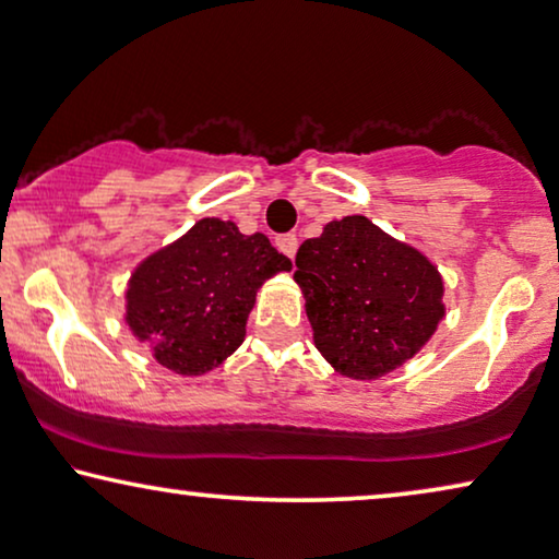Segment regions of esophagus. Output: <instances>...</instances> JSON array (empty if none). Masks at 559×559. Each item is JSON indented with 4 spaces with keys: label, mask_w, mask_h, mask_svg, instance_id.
<instances>
[{
    "label": "esophagus",
    "mask_w": 559,
    "mask_h": 559,
    "mask_svg": "<svg viewBox=\"0 0 559 559\" xmlns=\"http://www.w3.org/2000/svg\"><path fill=\"white\" fill-rule=\"evenodd\" d=\"M276 248L288 258H294L296 251H298V238L294 236V233H283V236L276 238Z\"/></svg>",
    "instance_id": "34e87169"
}]
</instances>
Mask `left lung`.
<instances>
[{"label": "left lung", "mask_w": 559, "mask_h": 559, "mask_svg": "<svg viewBox=\"0 0 559 559\" xmlns=\"http://www.w3.org/2000/svg\"><path fill=\"white\" fill-rule=\"evenodd\" d=\"M316 348L352 379L394 371L444 319V286L427 258L364 215L331 221L296 253Z\"/></svg>", "instance_id": "obj_1"}]
</instances>
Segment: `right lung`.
<instances>
[{
	"instance_id": "right-lung-1",
	"label": "right lung",
	"mask_w": 559,
	"mask_h": 559,
	"mask_svg": "<svg viewBox=\"0 0 559 559\" xmlns=\"http://www.w3.org/2000/svg\"><path fill=\"white\" fill-rule=\"evenodd\" d=\"M290 261L263 233L203 218L180 240L138 265L128 283V326L157 364L198 377L223 364L246 338L255 290Z\"/></svg>"
}]
</instances>
